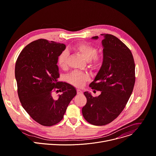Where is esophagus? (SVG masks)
<instances>
[{
    "label": "esophagus",
    "mask_w": 156,
    "mask_h": 156,
    "mask_svg": "<svg viewBox=\"0 0 156 156\" xmlns=\"http://www.w3.org/2000/svg\"><path fill=\"white\" fill-rule=\"evenodd\" d=\"M76 92H77V94L79 95H81L83 94V91L80 90H76Z\"/></svg>",
    "instance_id": "34e87169"
}]
</instances>
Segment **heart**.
I'll return each mask as SVG.
<instances>
[{"mask_svg": "<svg viewBox=\"0 0 156 156\" xmlns=\"http://www.w3.org/2000/svg\"><path fill=\"white\" fill-rule=\"evenodd\" d=\"M75 48L78 51L83 57L88 62L90 65L93 68L100 67L103 63V58L98 55V49L96 47L88 44L80 43L75 45ZM69 53L67 50H63L60 53L57 57V62L59 66L62 69H65L67 66V59ZM89 80L88 74L84 72L73 71L66 76L67 81L76 87H82L84 84Z\"/></svg>", "mask_w": 156, "mask_h": 156, "instance_id": "1", "label": "heart"}]
</instances>
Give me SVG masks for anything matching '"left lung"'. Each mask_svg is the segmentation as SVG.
Returning <instances> with one entry per match:
<instances>
[{
  "label": "left lung",
  "mask_w": 156,
  "mask_h": 156,
  "mask_svg": "<svg viewBox=\"0 0 156 156\" xmlns=\"http://www.w3.org/2000/svg\"><path fill=\"white\" fill-rule=\"evenodd\" d=\"M102 35L103 64L89 86L101 93L93 97L84 92L87 101L82 108L84 118L95 126L108 124L118 118L132 94L136 80L135 63L129 48L114 35Z\"/></svg>",
  "instance_id": "1"
}]
</instances>
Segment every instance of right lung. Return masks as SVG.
Listing matches in <instances>:
<instances>
[{
	"mask_svg": "<svg viewBox=\"0 0 156 156\" xmlns=\"http://www.w3.org/2000/svg\"><path fill=\"white\" fill-rule=\"evenodd\" d=\"M65 45L45 39L28 44L16 61L15 76L21 105L37 122L51 126L62 121L66 108L76 94L75 88L60 77L57 57ZM62 94L54 99L52 93Z\"/></svg>",
	"mask_w": 156,
	"mask_h": 156,
	"instance_id": "add662e5",
	"label": "right lung"
}]
</instances>
